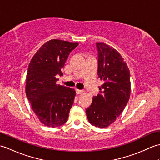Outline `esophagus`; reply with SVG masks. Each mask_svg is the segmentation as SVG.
Wrapping results in <instances>:
<instances>
[{
    "mask_svg": "<svg viewBox=\"0 0 160 160\" xmlns=\"http://www.w3.org/2000/svg\"><path fill=\"white\" fill-rule=\"evenodd\" d=\"M76 93L77 94H80V93H82L83 91H82V90H79V89H76Z\"/></svg>",
    "mask_w": 160,
    "mask_h": 160,
    "instance_id": "1",
    "label": "esophagus"
}]
</instances>
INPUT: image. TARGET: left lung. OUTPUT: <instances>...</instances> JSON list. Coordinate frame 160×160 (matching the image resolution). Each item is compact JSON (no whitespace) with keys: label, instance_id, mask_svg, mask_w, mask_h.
Masks as SVG:
<instances>
[{"label":"left lung","instance_id":"8db88e82","mask_svg":"<svg viewBox=\"0 0 160 160\" xmlns=\"http://www.w3.org/2000/svg\"><path fill=\"white\" fill-rule=\"evenodd\" d=\"M98 75L103 84L86 110L88 120L95 127L106 128L116 120L131 94L130 71L120 53L110 45L98 42Z\"/></svg>","mask_w":160,"mask_h":160}]
</instances>
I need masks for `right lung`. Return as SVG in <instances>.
<instances>
[{"label": "right lung", "mask_w": 160, "mask_h": 160, "mask_svg": "<svg viewBox=\"0 0 160 160\" xmlns=\"http://www.w3.org/2000/svg\"><path fill=\"white\" fill-rule=\"evenodd\" d=\"M78 42L53 39L45 42L30 61L25 92L39 120L49 127H58L68 120L76 96L72 88L57 84L69 53Z\"/></svg>", "instance_id": "1"}]
</instances>
